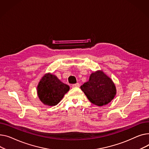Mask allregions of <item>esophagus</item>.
<instances>
[{
  "label": "esophagus",
  "mask_w": 149,
  "mask_h": 149,
  "mask_svg": "<svg viewBox=\"0 0 149 149\" xmlns=\"http://www.w3.org/2000/svg\"><path fill=\"white\" fill-rule=\"evenodd\" d=\"M72 86H73V87H79V86H80V84H79V83H76V84H73Z\"/></svg>",
  "instance_id": "obj_1"
}]
</instances>
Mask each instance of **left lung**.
I'll return each mask as SVG.
<instances>
[{"label": "left lung", "mask_w": 149, "mask_h": 149, "mask_svg": "<svg viewBox=\"0 0 149 149\" xmlns=\"http://www.w3.org/2000/svg\"><path fill=\"white\" fill-rule=\"evenodd\" d=\"M81 88L88 100L99 107L109 103L117 93L114 83L102 70L92 73L89 81L81 85Z\"/></svg>", "instance_id": "1"}]
</instances>
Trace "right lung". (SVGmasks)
I'll list each match as a JSON object with an SVG mask.
<instances>
[{
  "instance_id": "right-lung-1",
  "label": "right lung",
  "mask_w": 149,
  "mask_h": 149,
  "mask_svg": "<svg viewBox=\"0 0 149 149\" xmlns=\"http://www.w3.org/2000/svg\"><path fill=\"white\" fill-rule=\"evenodd\" d=\"M70 90L68 85L61 82L55 76L47 73L43 76L37 86L40 100L46 105L55 106L63 99Z\"/></svg>"
}]
</instances>
